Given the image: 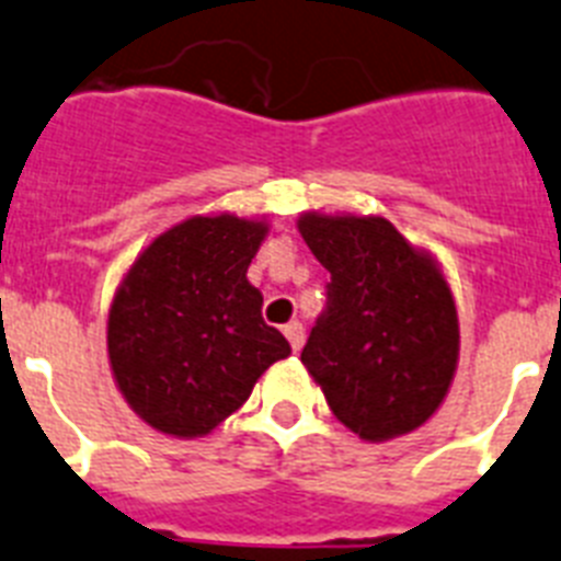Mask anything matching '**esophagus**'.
<instances>
[{"label": "esophagus", "mask_w": 561, "mask_h": 561, "mask_svg": "<svg viewBox=\"0 0 561 561\" xmlns=\"http://www.w3.org/2000/svg\"><path fill=\"white\" fill-rule=\"evenodd\" d=\"M284 334H286V340H289V343H291V352H300V348H304L306 332H304V327H300L298 320H291V323H286Z\"/></svg>", "instance_id": "obj_1"}]
</instances>
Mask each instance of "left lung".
<instances>
[{"instance_id":"8db88e82","label":"left lung","mask_w":561,"mask_h":561,"mask_svg":"<svg viewBox=\"0 0 561 561\" xmlns=\"http://www.w3.org/2000/svg\"><path fill=\"white\" fill-rule=\"evenodd\" d=\"M298 232L332 275L300 363L366 443L417 431L448 397L459 360L457 304L437 257L382 215L300 213Z\"/></svg>"}]
</instances>
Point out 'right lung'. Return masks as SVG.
Here are the masks:
<instances>
[{
  "label": "right lung",
  "mask_w": 561,
  "mask_h": 561,
  "mask_svg": "<svg viewBox=\"0 0 561 561\" xmlns=\"http://www.w3.org/2000/svg\"><path fill=\"white\" fill-rule=\"evenodd\" d=\"M266 234V218L190 215L124 272L107 314V360L150 428L207 437L291 354L289 340L263 323V295L247 277Z\"/></svg>",
  "instance_id": "1"
}]
</instances>
